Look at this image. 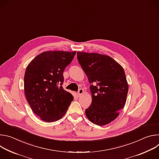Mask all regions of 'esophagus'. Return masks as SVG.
<instances>
[{"label":"esophagus","instance_id":"esophagus-1","mask_svg":"<svg viewBox=\"0 0 159 159\" xmlns=\"http://www.w3.org/2000/svg\"><path fill=\"white\" fill-rule=\"evenodd\" d=\"M84 93V90L82 89H80L79 90H78V93H77V96L79 97L81 96V95Z\"/></svg>","mask_w":159,"mask_h":159}]
</instances>
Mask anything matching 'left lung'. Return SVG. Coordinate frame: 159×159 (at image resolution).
<instances>
[{"instance_id":"1","label":"left lung","mask_w":159,"mask_h":159,"mask_svg":"<svg viewBox=\"0 0 159 159\" xmlns=\"http://www.w3.org/2000/svg\"><path fill=\"white\" fill-rule=\"evenodd\" d=\"M77 55L90 84L92 102L85 109L86 116L95 125H106L118 116L125 105L128 84L125 70L107 55L80 52Z\"/></svg>"}]
</instances>
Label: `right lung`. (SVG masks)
<instances>
[{
  "instance_id": "add662e5",
  "label": "right lung",
  "mask_w": 159,
  "mask_h": 159,
  "mask_svg": "<svg viewBox=\"0 0 159 159\" xmlns=\"http://www.w3.org/2000/svg\"><path fill=\"white\" fill-rule=\"evenodd\" d=\"M77 52L48 51L37 55L28 65L24 78L26 99L41 120L53 122L61 119L74 100L63 89V72Z\"/></svg>"
}]
</instances>
